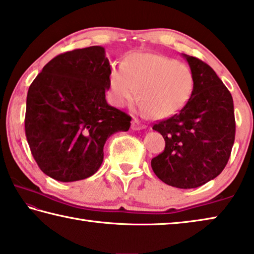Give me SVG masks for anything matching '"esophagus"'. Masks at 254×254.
<instances>
[{
  "mask_svg": "<svg viewBox=\"0 0 254 254\" xmlns=\"http://www.w3.org/2000/svg\"><path fill=\"white\" fill-rule=\"evenodd\" d=\"M131 127H132V130H134V131H139V130H143V128H145L147 127H145L143 123H141V122L139 121V120L133 119V120H132Z\"/></svg>",
  "mask_w": 254,
  "mask_h": 254,
  "instance_id": "esophagus-1",
  "label": "esophagus"
}]
</instances>
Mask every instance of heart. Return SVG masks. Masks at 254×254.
I'll list each match as a JSON object with an SVG mask.
<instances>
[{"mask_svg": "<svg viewBox=\"0 0 254 254\" xmlns=\"http://www.w3.org/2000/svg\"><path fill=\"white\" fill-rule=\"evenodd\" d=\"M192 89L194 76L188 65L158 54H128L121 69L114 68L109 77V95L114 105L126 106L137 94L140 111L156 118L178 113Z\"/></svg>", "mask_w": 254, "mask_h": 254, "instance_id": "heart-1", "label": "heart"}]
</instances>
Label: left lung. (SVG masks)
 <instances>
[{"label":"left lung","mask_w":254,"mask_h":254,"mask_svg":"<svg viewBox=\"0 0 254 254\" xmlns=\"http://www.w3.org/2000/svg\"><path fill=\"white\" fill-rule=\"evenodd\" d=\"M183 56L194 76V89L177 114L153 126L166 147L151 167L165 184L189 189L208 183L225 168L235 139V119L233 98L213 68Z\"/></svg>","instance_id":"left-lung-1"}]
</instances>
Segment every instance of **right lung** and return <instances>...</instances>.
I'll return each mask as SVG.
<instances>
[{
	"instance_id": "obj_1",
	"label": "right lung",
	"mask_w": 254,
	"mask_h": 254,
	"mask_svg": "<svg viewBox=\"0 0 254 254\" xmlns=\"http://www.w3.org/2000/svg\"><path fill=\"white\" fill-rule=\"evenodd\" d=\"M110 72L105 49L93 46L58 55L30 85L25 135L34 160L53 179L91 177L106 140L130 128V115L105 100Z\"/></svg>"
}]
</instances>
